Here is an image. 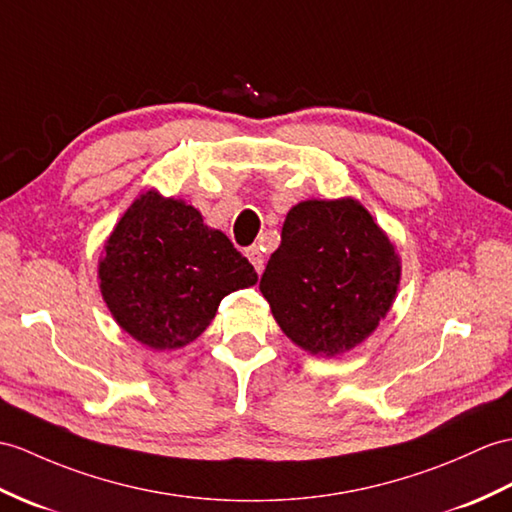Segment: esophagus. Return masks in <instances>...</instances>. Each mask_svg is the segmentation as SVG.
I'll return each mask as SVG.
<instances>
[{
  "label": "esophagus",
  "mask_w": 512,
  "mask_h": 512,
  "mask_svg": "<svg viewBox=\"0 0 512 512\" xmlns=\"http://www.w3.org/2000/svg\"><path fill=\"white\" fill-rule=\"evenodd\" d=\"M246 257L251 259V264L255 266V270L261 275V270H264V253H261V248L255 244L251 248H246Z\"/></svg>",
  "instance_id": "1"
}]
</instances>
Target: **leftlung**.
Segmentation results:
<instances>
[{
	"mask_svg": "<svg viewBox=\"0 0 512 512\" xmlns=\"http://www.w3.org/2000/svg\"><path fill=\"white\" fill-rule=\"evenodd\" d=\"M399 279L395 244L358 200L312 198L285 216L259 290L285 336L334 358L373 334Z\"/></svg>",
	"mask_w": 512,
	"mask_h": 512,
	"instance_id": "8db88e82",
	"label": "left lung"
}]
</instances>
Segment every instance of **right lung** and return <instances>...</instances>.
<instances>
[{"label":"right lung","mask_w":512,"mask_h":512,"mask_svg":"<svg viewBox=\"0 0 512 512\" xmlns=\"http://www.w3.org/2000/svg\"><path fill=\"white\" fill-rule=\"evenodd\" d=\"M102 299L115 323L154 351L181 349L209 327L224 296L257 272L185 200L141 194L104 244Z\"/></svg>","instance_id":"1"}]
</instances>
